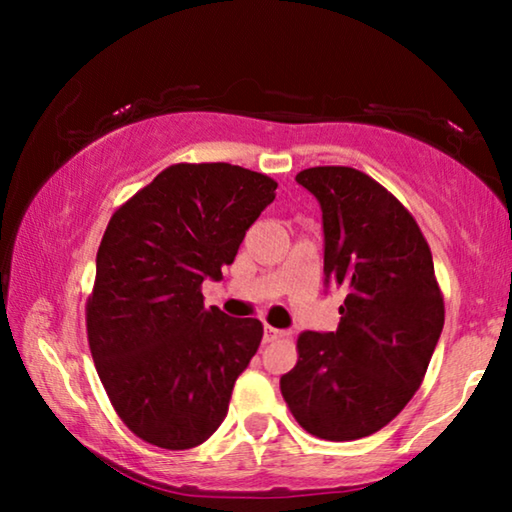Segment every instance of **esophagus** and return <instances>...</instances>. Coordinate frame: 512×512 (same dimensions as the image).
I'll list each match as a JSON object with an SVG mask.
<instances>
[{"label":"esophagus","mask_w":512,"mask_h":512,"mask_svg":"<svg viewBox=\"0 0 512 512\" xmlns=\"http://www.w3.org/2000/svg\"><path fill=\"white\" fill-rule=\"evenodd\" d=\"M282 336H287V332H284V329L264 325V343H273L277 339H282Z\"/></svg>","instance_id":"1"}]
</instances>
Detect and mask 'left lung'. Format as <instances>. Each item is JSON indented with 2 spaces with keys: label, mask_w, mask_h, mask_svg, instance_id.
Instances as JSON below:
<instances>
[{
  "label": "left lung",
  "mask_w": 512,
  "mask_h": 512,
  "mask_svg": "<svg viewBox=\"0 0 512 512\" xmlns=\"http://www.w3.org/2000/svg\"><path fill=\"white\" fill-rule=\"evenodd\" d=\"M298 185L323 212L325 284L348 289L336 332H302L280 388L311 436L357 440L386 427L422 384L445 325L429 244L366 173L311 167Z\"/></svg>",
  "instance_id": "left-lung-1"
}]
</instances>
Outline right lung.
<instances>
[{
  "instance_id": "1",
  "label": "right lung",
  "mask_w": 512,
  "mask_h": 512,
  "mask_svg": "<svg viewBox=\"0 0 512 512\" xmlns=\"http://www.w3.org/2000/svg\"><path fill=\"white\" fill-rule=\"evenodd\" d=\"M277 183L228 162L173 164L112 214L88 300L99 379L135 436L192 449L219 429L262 343L257 318L205 309Z\"/></svg>"
}]
</instances>
